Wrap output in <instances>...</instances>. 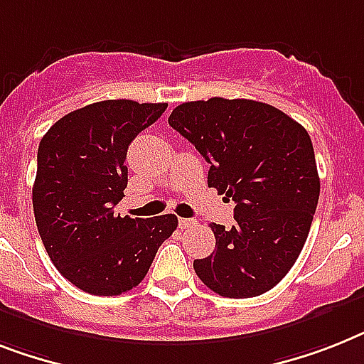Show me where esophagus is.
Masks as SVG:
<instances>
[{"mask_svg": "<svg viewBox=\"0 0 364 364\" xmlns=\"http://www.w3.org/2000/svg\"><path fill=\"white\" fill-rule=\"evenodd\" d=\"M178 225H180V229H191V227H195V225H197V221H193V219H188V218H180Z\"/></svg>", "mask_w": 364, "mask_h": 364, "instance_id": "obj_1", "label": "esophagus"}]
</instances>
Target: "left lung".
<instances>
[{"mask_svg":"<svg viewBox=\"0 0 364 364\" xmlns=\"http://www.w3.org/2000/svg\"><path fill=\"white\" fill-rule=\"evenodd\" d=\"M169 124L210 164V188L236 203L230 229L210 225L215 251L195 273L225 297L272 290L301 253L320 197L307 130L269 104L218 96L180 104Z\"/></svg>","mask_w":364,"mask_h":364,"instance_id":"1","label":"left lung"}]
</instances>
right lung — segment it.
<instances>
[{
	"label": "right lung",
	"mask_w": 364,
	"mask_h": 364,
	"mask_svg": "<svg viewBox=\"0 0 364 364\" xmlns=\"http://www.w3.org/2000/svg\"><path fill=\"white\" fill-rule=\"evenodd\" d=\"M167 104L104 100L72 111L44 134L33 184L35 221L48 257L83 292L119 296L145 279L175 214L115 215L128 186L126 152Z\"/></svg>",
	"instance_id": "obj_1"
}]
</instances>
